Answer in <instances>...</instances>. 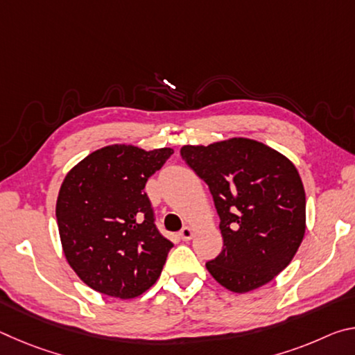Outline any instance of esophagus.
I'll return each mask as SVG.
<instances>
[{
	"instance_id": "obj_1",
	"label": "esophagus",
	"mask_w": 355,
	"mask_h": 355,
	"mask_svg": "<svg viewBox=\"0 0 355 355\" xmlns=\"http://www.w3.org/2000/svg\"><path fill=\"white\" fill-rule=\"evenodd\" d=\"M192 233H194L192 232V228L186 225L182 228V230H180V238H182L183 241H189V239L192 238Z\"/></svg>"
}]
</instances>
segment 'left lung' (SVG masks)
Returning a JSON list of instances; mask_svg holds the SVG:
<instances>
[{
  "mask_svg": "<svg viewBox=\"0 0 355 355\" xmlns=\"http://www.w3.org/2000/svg\"><path fill=\"white\" fill-rule=\"evenodd\" d=\"M180 155L208 184L224 248L207 263L227 290L266 285L296 255L305 233V191L290 159L261 142L233 137L184 146Z\"/></svg>",
  "mask_w": 355,
  "mask_h": 355,
  "instance_id": "1",
  "label": "left lung"
}]
</instances>
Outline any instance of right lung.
<instances>
[{
  "label": "right lung",
  "mask_w": 355,
  "mask_h": 355,
  "mask_svg": "<svg viewBox=\"0 0 355 355\" xmlns=\"http://www.w3.org/2000/svg\"><path fill=\"white\" fill-rule=\"evenodd\" d=\"M172 148L107 146L65 175L56 219L65 258L92 290L133 299L158 280L173 248L155 225L144 191Z\"/></svg>",
  "instance_id": "right-lung-1"
}]
</instances>
